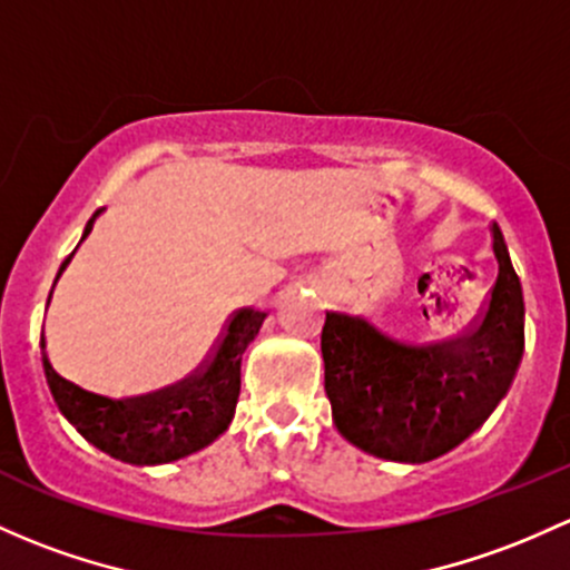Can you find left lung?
<instances>
[{
    "label": "left lung",
    "instance_id": "left-lung-1",
    "mask_svg": "<svg viewBox=\"0 0 570 570\" xmlns=\"http://www.w3.org/2000/svg\"><path fill=\"white\" fill-rule=\"evenodd\" d=\"M497 281L475 325L436 344H410L361 316L331 311L322 327L325 393L344 440L376 459L423 464L487 423L524 355V297L500 226Z\"/></svg>",
    "mask_w": 570,
    "mask_h": 570
}]
</instances>
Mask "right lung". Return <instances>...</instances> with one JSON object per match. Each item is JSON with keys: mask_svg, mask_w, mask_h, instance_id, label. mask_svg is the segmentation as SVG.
<instances>
[{"mask_svg": "<svg viewBox=\"0 0 570 570\" xmlns=\"http://www.w3.org/2000/svg\"><path fill=\"white\" fill-rule=\"evenodd\" d=\"M100 213L104 209H98L87 220L81 239L89 237ZM73 254L62 262L53 284L70 265ZM48 303H51V295H48ZM265 316V311L256 308L235 311L218 346L202 368H196L194 374L175 382V385L130 395V399H111L104 393L83 391V387L59 376L46 355L43 335L40 346H43L46 382L51 387L59 412L98 451L136 466L169 464V461L202 451L229 429L239 395V361L259 333Z\"/></svg>", "mask_w": 570, "mask_h": 570, "instance_id": "1", "label": "right lung"}]
</instances>
